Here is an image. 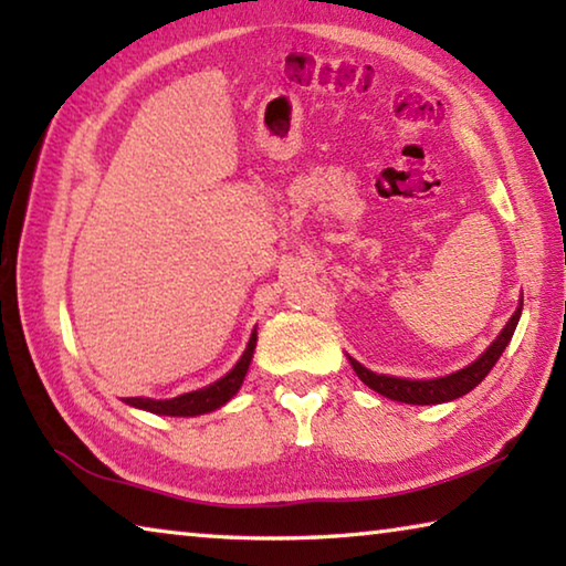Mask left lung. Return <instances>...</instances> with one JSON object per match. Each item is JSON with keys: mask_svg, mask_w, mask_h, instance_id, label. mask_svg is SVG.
Here are the masks:
<instances>
[{"mask_svg": "<svg viewBox=\"0 0 566 566\" xmlns=\"http://www.w3.org/2000/svg\"><path fill=\"white\" fill-rule=\"evenodd\" d=\"M520 317H522V304L516 306L512 319L506 322V327L502 329L500 337L490 344V349H486L482 357L469 364V367L454 371V375H447L439 379H399V377L375 375V371L361 367V364L354 361L352 357H349V361L364 385H367L369 389H375L381 397L405 401V405H442V401H452V399H459L462 395H467V391H472L479 381L490 375L496 359L502 357L504 347L512 342V334L516 329V322H520Z\"/></svg>", "mask_w": 566, "mask_h": 566, "instance_id": "8db88e82", "label": "left lung"}]
</instances>
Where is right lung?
Instances as JSON below:
<instances>
[{"instance_id":"add662e5","label":"right lung","mask_w":566,"mask_h":566,"mask_svg":"<svg viewBox=\"0 0 566 566\" xmlns=\"http://www.w3.org/2000/svg\"><path fill=\"white\" fill-rule=\"evenodd\" d=\"M256 347V332H252L249 337L247 349L242 354V359L234 364V369L229 371L227 377H222L214 385H209L205 389L189 391V395H181L175 399H145V397H129L124 399L129 407L137 409H147L151 415H165V417H197V415H207V411H214L222 405H227L232 399L239 387H242L244 375L249 369V361H252V354Z\"/></svg>"}]
</instances>
